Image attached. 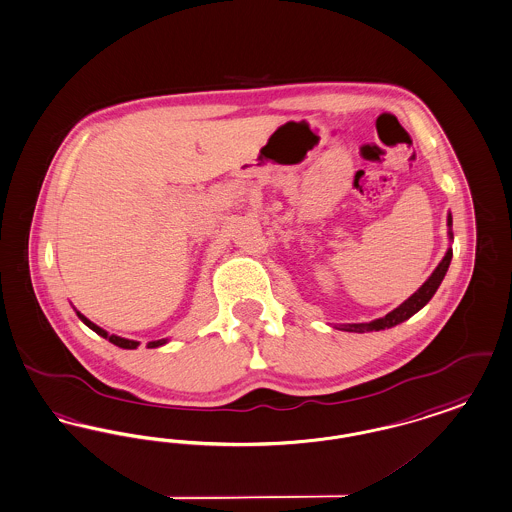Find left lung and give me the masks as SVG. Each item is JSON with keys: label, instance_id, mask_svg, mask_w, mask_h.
<instances>
[{"label": "left lung", "instance_id": "8db88e82", "mask_svg": "<svg viewBox=\"0 0 512 512\" xmlns=\"http://www.w3.org/2000/svg\"><path fill=\"white\" fill-rule=\"evenodd\" d=\"M448 226H450V238H453V234H451V215H448ZM451 255H453V251L448 249L446 257L442 259L440 265L434 268V272L430 274L429 280H427L423 286L419 287V289L409 297L408 301H404L400 307L394 308L387 316H383V318H379V320H373V322H369V324H343V326H339V329H343V331H356V333H366V331H379V329L394 328V326L402 324L404 320L411 318L415 312H419V310L425 307L430 299H432V295L436 293V289L442 284V280H444V276H446V272H448V268H450Z\"/></svg>", "mask_w": 512, "mask_h": 512}]
</instances>
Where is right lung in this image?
Here are the masks:
<instances>
[{
  "label": "right lung",
  "mask_w": 512,
  "mask_h": 512,
  "mask_svg": "<svg viewBox=\"0 0 512 512\" xmlns=\"http://www.w3.org/2000/svg\"><path fill=\"white\" fill-rule=\"evenodd\" d=\"M78 316H80V320H82L83 324L87 326V328L93 329L95 333H99L101 337H104V339H108L112 345H116V347L120 348H137L139 347V343L137 341H129V339H122V337H118V335H108L106 331H104L103 328H99V326H95L91 320H87L83 314H80L78 312ZM165 339H160V341H150L146 347L148 348H156V347H162L164 345Z\"/></svg>",
  "instance_id": "1"
}]
</instances>
